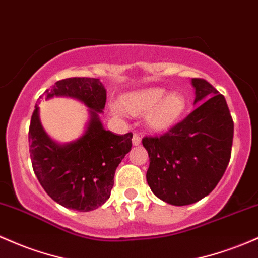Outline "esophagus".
Segmentation results:
<instances>
[{"label":"esophagus","instance_id":"obj_1","mask_svg":"<svg viewBox=\"0 0 258 258\" xmlns=\"http://www.w3.org/2000/svg\"><path fill=\"white\" fill-rule=\"evenodd\" d=\"M141 143H142V138H141V136L138 134H135L134 137H132V144H134L135 147H137V146H141Z\"/></svg>","mask_w":258,"mask_h":258}]
</instances>
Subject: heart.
<instances>
[{"label":"heart","instance_id":"1","mask_svg":"<svg viewBox=\"0 0 258 258\" xmlns=\"http://www.w3.org/2000/svg\"><path fill=\"white\" fill-rule=\"evenodd\" d=\"M121 107L132 116L147 113V127L154 132H163L171 128L182 118L187 101L181 93H168L164 88H146L124 94L121 98ZM112 112L118 116L121 110L114 106Z\"/></svg>","mask_w":258,"mask_h":258}]
</instances>
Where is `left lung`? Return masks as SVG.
Instances as JSON below:
<instances>
[{
    "label": "left lung",
    "instance_id": "left-lung-1",
    "mask_svg": "<svg viewBox=\"0 0 258 258\" xmlns=\"http://www.w3.org/2000/svg\"><path fill=\"white\" fill-rule=\"evenodd\" d=\"M194 105L187 117L160 137L143 138L149 155L147 182L172 206L208 196L222 179L233 146L234 123L225 98L207 81L192 78Z\"/></svg>",
    "mask_w": 258,
    "mask_h": 258
}]
</instances>
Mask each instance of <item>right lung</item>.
Wrapping results in <instances>:
<instances>
[{"instance_id":"add662e5","label":"right lung","mask_w":258,"mask_h":258,"mask_svg":"<svg viewBox=\"0 0 258 258\" xmlns=\"http://www.w3.org/2000/svg\"><path fill=\"white\" fill-rule=\"evenodd\" d=\"M46 100L66 97L81 101L89 120L83 134L67 143L51 138L35 106L29 127V152L40 185L55 202L78 212L97 209L109 200L116 168L131 151L132 134L118 136L104 128L99 114L106 103L100 79L73 77L56 82Z\"/></svg>"}]
</instances>
